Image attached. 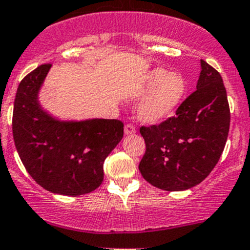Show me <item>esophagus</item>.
Here are the masks:
<instances>
[{
	"mask_svg": "<svg viewBox=\"0 0 250 250\" xmlns=\"http://www.w3.org/2000/svg\"><path fill=\"white\" fill-rule=\"evenodd\" d=\"M136 133V127L132 124H126L125 125V135H133Z\"/></svg>",
	"mask_w": 250,
	"mask_h": 250,
	"instance_id": "34e87169",
	"label": "esophagus"
}]
</instances>
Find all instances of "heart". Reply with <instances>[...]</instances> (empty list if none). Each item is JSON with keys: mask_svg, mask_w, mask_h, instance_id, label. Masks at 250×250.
Listing matches in <instances>:
<instances>
[{"mask_svg": "<svg viewBox=\"0 0 250 250\" xmlns=\"http://www.w3.org/2000/svg\"><path fill=\"white\" fill-rule=\"evenodd\" d=\"M140 107V118L146 123H159L167 119L179 106L187 91V84L179 73H168L154 68L144 76L141 92H146Z\"/></svg>", "mask_w": 250, "mask_h": 250, "instance_id": "obj_1", "label": "heart"}]
</instances>
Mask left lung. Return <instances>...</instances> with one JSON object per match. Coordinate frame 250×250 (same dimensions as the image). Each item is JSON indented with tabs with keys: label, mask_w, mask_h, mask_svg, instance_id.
Returning a JSON list of instances; mask_svg holds the SVG:
<instances>
[{
	"label": "left lung",
	"mask_w": 250,
	"mask_h": 250,
	"mask_svg": "<svg viewBox=\"0 0 250 250\" xmlns=\"http://www.w3.org/2000/svg\"><path fill=\"white\" fill-rule=\"evenodd\" d=\"M196 90L173 117L159 125L141 126L146 153L142 177L167 191L187 190L201 183L219 161L230 127V107L220 73L201 60Z\"/></svg>",
	"instance_id": "8db88e82"
}]
</instances>
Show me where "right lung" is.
<instances>
[{
	"label": "right lung",
	"mask_w": 250,
	"mask_h": 250,
	"mask_svg": "<svg viewBox=\"0 0 250 250\" xmlns=\"http://www.w3.org/2000/svg\"><path fill=\"white\" fill-rule=\"evenodd\" d=\"M50 66H38L20 82L13 138L33 181L54 194L79 196L102 184L104 163L122 141L124 124L117 119L63 123L49 117L41 109L37 94Z\"/></svg>",
	"instance_id": "obj_1"
}]
</instances>
